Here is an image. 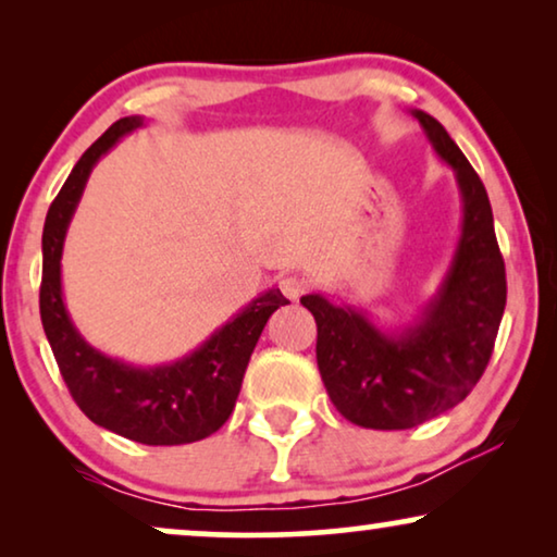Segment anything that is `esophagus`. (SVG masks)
I'll return each mask as SVG.
<instances>
[{
	"mask_svg": "<svg viewBox=\"0 0 557 557\" xmlns=\"http://www.w3.org/2000/svg\"><path fill=\"white\" fill-rule=\"evenodd\" d=\"M281 292H284L286 299L296 301L304 292H307V281L299 276H284L281 278Z\"/></svg>",
	"mask_w": 557,
	"mask_h": 557,
	"instance_id": "esophagus-1",
	"label": "esophagus"
}]
</instances>
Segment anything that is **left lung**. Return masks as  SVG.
Here are the masks:
<instances>
[{"instance_id": "obj_1", "label": "left lung", "mask_w": 557, "mask_h": 557, "mask_svg": "<svg viewBox=\"0 0 557 557\" xmlns=\"http://www.w3.org/2000/svg\"><path fill=\"white\" fill-rule=\"evenodd\" d=\"M410 116L433 154L451 166L461 197L459 240L436 292L393 326L322 292L301 296L317 322V364L330 400L347 421L375 431L416 429L467 398L490 362L507 304L482 180L436 119L418 109Z\"/></svg>"}]
</instances>
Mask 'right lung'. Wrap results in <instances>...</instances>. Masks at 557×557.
Listing matches in <instances>:
<instances>
[{"label":"right lung","mask_w":557,"mask_h":557,"mask_svg":"<svg viewBox=\"0 0 557 557\" xmlns=\"http://www.w3.org/2000/svg\"><path fill=\"white\" fill-rule=\"evenodd\" d=\"M144 124V116H126L109 126L50 205L42 227L40 317L67 391L90 421L136 444L180 446L208 438L231 418L256 342L273 311L288 301L276 286L265 288L200 347L164 364L124 362L86 342L63 299L65 233L98 159Z\"/></svg>","instance_id":"right-lung-1"}]
</instances>
